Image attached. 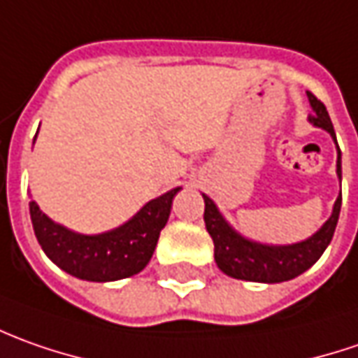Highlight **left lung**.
Here are the masks:
<instances>
[{
	"label": "left lung",
	"instance_id": "left-lung-1",
	"mask_svg": "<svg viewBox=\"0 0 358 358\" xmlns=\"http://www.w3.org/2000/svg\"><path fill=\"white\" fill-rule=\"evenodd\" d=\"M307 96L313 106V115L309 120L315 127L325 129L335 138V129H333V122L329 118L325 105L309 91H307ZM337 174L341 178V150L337 156ZM341 200L343 198L339 196L331 217L309 240L293 243V245H264V243L245 240L240 234H236L217 212L216 203L208 196H203V203H206L203 222H206L208 234L214 240V257H216L217 267L229 278L257 281V283H279V281H287V279L301 275L303 271H307L323 255L327 245L333 240V234L339 222Z\"/></svg>",
	"mask_w": 358,
	"mask_h": 358
}]
</instances>
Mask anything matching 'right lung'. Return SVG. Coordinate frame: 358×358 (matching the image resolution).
<instances>
[{"instance_id":"1","label":"right lung","mask_w":358,"mask_h":358,"mask_svg":"<svg viewBox=\"0 0 358 358\" xmlns=\"http://www.w3.org/2000/svg\"><path fill=\"white\" fill-rule=\"evenodd\" d=\"M178 190L150 200L124 226L99 236H80L63 228L45 216L37 203L29 202L33 231L47 257L75 278L87 281L130 278L150 262Z\"/></svg>"}]
</instances>
